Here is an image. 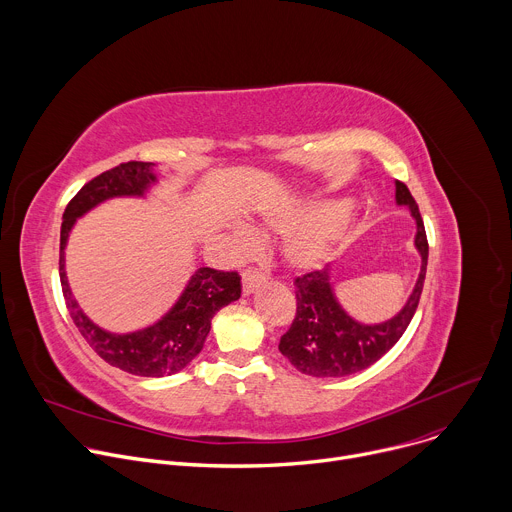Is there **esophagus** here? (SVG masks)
I'll return each mask as SVG.
<instances>
[{
	"instance_id": "esophagus-1",
	"label": "esophagus",
	"mask_w": 512,
	"mask_h": 512,
	"mask_svg": "<svg viewBox=\"0 0 512 512\" xmlns=\"http://www.w3.org/2000/svg\"><path fill=\"white\" fill-rule=\"evenodd\" d=\"M263 279H265V275L261 271H257L253 267L245 269L243 271V291H245V294H251L255 287H259L263 283Z\"/></svg>"
}]
</instances>
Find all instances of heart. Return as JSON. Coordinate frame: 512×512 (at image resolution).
Returning <instances> with one entry per match:
<instances>
[{"mask_svg":"<svg viewBox=\"0 0 512 512\" xmlns=\"http://www.w3.org/2000/svg\"><path fill=\"white\" fill-rule=\"evenodd\" d=\"M336 212H338V208L334 204L322 202L310 210L308 221L312 225H320V223H326L328 218H332ZM336 237H338L336 227H330L320 233H306V235L291 237L283 247L285 261L296 269H312L326 259Z\"/></svg>","mask_w":512,"mask_h":512,"instance_id":"heart-1","label":"heart"}]
</instances>
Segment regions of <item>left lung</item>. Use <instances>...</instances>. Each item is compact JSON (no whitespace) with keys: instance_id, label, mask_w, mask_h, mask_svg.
<instances>
[{"instance_id":"obj_1","label":"left lung","mask_w":512,"mask_h":512,"mask_svg":"<svg viewBox=\"0 0 512 512\" xmlns=\"http://www.w3.org/2000/svg\"><path fill=\"white\" fill-rule=\"evenodd\" d=\"M397 204H405L417 223L415 247L421 255V271L403 310L375 326L352 320L336 302L328 269H316L296 277V318L279 340V350L294 367L312 377H346L364 371L389 352L407 330L423 291L427 269V237L419 206L403 182H395Z\"/></svg>"}]
</instances>
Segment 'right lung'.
<instances>
[{"label": "right lung", "mask_w": 512, "mask_h": 512, "mask_svg": "<svg viewBox=\"0 0 512 512\" xmlns=\"http://www.w3.org/2000/svg\"><path fill=\"white\" fill-rule=\"evenodd\" d=\"M152 166V162L119 164L87 182L66 204L60 227L58 271L62 296L72 322L105 362L139 377H168L188 367L192 358L198 356L214 314L241 298L239 273L200 267L190 277L176 306L160 322L131 334H111L83 314L70 294L64 271V247L77 218L107 198L143 196L156 182Z\"/></svg>", "instance_id": "right-lung-1"}]
</instances>
